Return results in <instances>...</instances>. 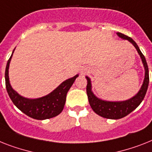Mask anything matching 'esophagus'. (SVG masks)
<instances>
[{
  "label": "esophagus",
  "mask_w": 152,
  "mask_h": 152,
  "mask_svg": "<svg viewBox=\"0 0 152 152\" xmlns=\"http://www.w3.org/2000/svg\"><path fill=\"white\" fill-rule=\"evenodd\" d=\"M90 69L88 67H83V68L81 69V75H86V74L89 73Z\"/></svg>",
  "instance_id": "obj_1"
}]
</instances>
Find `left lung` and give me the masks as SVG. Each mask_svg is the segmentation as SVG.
Segmentation results:
<instances>
[{
  "instance_id": "left-lung-1",
  "label": "left lung",
  "mask_w": 152,
  "mask_h": 152,
  "mask_svg": "<svg viewBox=\"0 0 152 152\" xmlns=\"http://www.w3.org/2000/svg\"><path fill=\"white\" fill-rule=\"evenodd\" d=\"M116 34H117V36L119 37H120L123 39L128 40L129 42H131L136 48L137 51L141 56L143 65H144V67H145V74L142 86L140 88L138 92L130 99H127L126 101L119 102L105 101V100H102L96 97L92 92V91H91V80H90L89 77L86 76V79H87L88 81L86 91H87L88 99V102H89L91 109L99 116L106 119H112V120L121 119L124 116H127L132 111H134L144 99V98L146 95L149 84L148 67V64H147L146 59H145V56L141 53V51L140 50L138 46L130 37H128L126 35L120 33V32H117Z\"/></svg>"
}]
</instances>
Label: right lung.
<instances>
[{
  "mask_svg": "<svg viewBox=\"0 0 152 152\" xmlns=\"http://www.w3.org/2000/svg\"><path fill=\"white\" fill-rule=\"evenodd\" d=\"M14 51L15 50L12 52L9 60L7 61L6 66L5 85L8 96L15 106L26 115L36 120H46L59 115L64 107L67 91L72 86L75 79L78 77V75L62 82L52 92L43 97L38 99H27L20 96L17 91L12 88L10 84L8 69Z\"/></svg>",
  "mask_w": 152,
  "mask_h": 152,
  "instance_id": "right-lung-1",
  "label": "right lung"
}]
</instances>
